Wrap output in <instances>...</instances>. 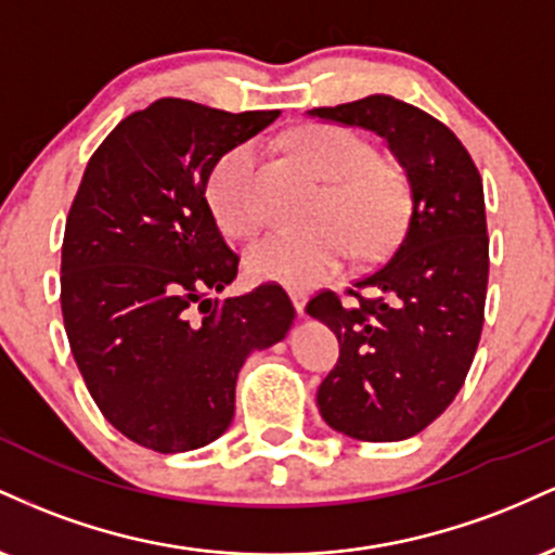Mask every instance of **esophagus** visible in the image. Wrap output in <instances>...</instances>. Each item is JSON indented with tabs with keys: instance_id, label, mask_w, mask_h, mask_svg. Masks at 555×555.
Returning <instances> with one entry per match:
<instances>
[{
	"instance_id": "1",
	"label": "esophagus",
	"mask_w": 555,
	"mask_h": 555,
	"mask_svg": "<svg viewBox=\"0 0 555 555\" xmlns=\"http://www.w3.org/2000/svg\"><path fill=\"white\" fill-rule=\"evenodd\" d=\"M292 302H295L297 313L302 315L305 313V305H308V295H305V292H292Z\"/></svg>"
}]
</instances>
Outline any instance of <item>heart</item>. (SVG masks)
<instances>
[{
	"instance_id": "obj_1",
	"label": "heart",
	"mask_w": 555,
	"mask_h": 555,
	"mask_svg": "<svg viewBox=\"0 0 555 555\" xmlns=\"http://www.w3.org/2000/svg\"><path fill=\"white\" fill-rule=\"evenodd\" d=\"M302 164L328 182L321 219L334 221L313 232H273L247 253V269L266 282L292 289L321 284L354 253L378 256L404 229L410 190L399 167L375 158L373 145L358 132L336 125H315L295 140ZM263 149L256 140L232 145L216 158L206 195L216 219L229 234H253L260 224L258 177Z\"/></svg>"
}]
</instances>
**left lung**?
<instances>
[{"mask_svg": "<svg viewBox=\"0 0 555 555\" xmlns=\"http://www.w3.org/2000/svg\"><path fill=\"white\" fill-rule=\"evenodd\" d=\"M310 114L378 132L410 182L391 258L347 289L352 302L331 289L308 302L339 339V362L318 388L323 420L358 441H401L454 401L480 341L490 266L480 171L449 127L393 95Z\"/></svg>", "mask_w": 555, "mask_h": 555, "instance_id": "8db88e82", "label": "left lung"}]
</instances>
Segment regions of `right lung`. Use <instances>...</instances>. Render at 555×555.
<instances>
[{"instance_id": "right-lung-1", "label": "right lung", "mask_w": 555, "mask_h": 555, "mask_svg": "<svg viewBox=\"0 0 555 555\" xmlns=\"http://www.w3.org/2000/svg\"><path fill=\"white\" fill-rule=\"evenodd\" d=\"M279 112L158 99L93 151L62 242V318L88 391L122 436L158 454L201 449L234 417L247 354L282 341L279 284L211 299L240 256L206 201L216 158Z\"/></svg>"}]
</instances>
